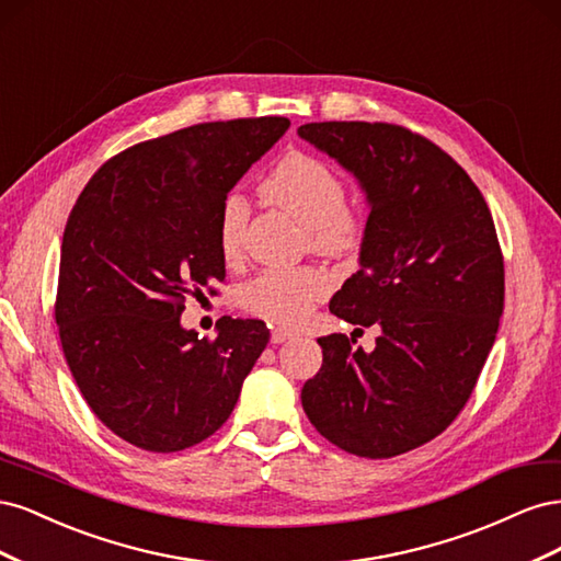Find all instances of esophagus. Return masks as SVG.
<instances>
[{"label":"esophagus","mask_w":561,"mask_h":561,"mask_svg":"<svg viewBox=\"0 0 561 561\" xmlns=\"http://www.w3.org/2000/svg\"><path fill=\"white\" fill-rule=\"evenodd\" d=\"M295 336H297L295 330L274 328V332H271V344H285V342H290V339H295Z\"/></svg>","instance_id":"1"}]
</instances>
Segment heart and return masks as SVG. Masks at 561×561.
I'll return each instance as SVG.
<instances>
[{
	"label": "heart",
	"instance_id": "obj_1",
	"mask_svg": "<svg viewBox=\"0 0 561 561\" xmlns=\"http://www.w3.org/2000/svg\"><path fill=\"white\" fill-rule=\"evenodd\" d=\"M264 194L309 229L311 245L320 252L344 254L360 241V219L346 208V186L334 168L304 151L287 154L264 182ZM248 206L239 194H229L219 210V252L225 260L241 254ZM330 290V278L320 268H264L241 287L243 309L293 325L307 318L313 304Z\"/></svg>",
	"mask_w": 561,
	"mask_h": 561
}]
</instances>
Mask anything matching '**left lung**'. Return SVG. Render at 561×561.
I'll return each mask as SVG.
<instances>
[{
    "instance_id": "1",
    "label": "left lung",
    "mask_w": 561,
    "mask_h": 561,
    "mask_svg": "<svg viewBox=\"0 0 561 561\" xmlns=\"http://www.w3.org/2000/svg\"><path fill=\"white\" fill-rule=\"evenodd\" d=\"M297 135L365 194L360 268L330 311L379 328L369 353L346 334L318 339L322 367L301 407L339 449L398 456L449 426L494 346L505 293L494 219L463 168L421 135L367 122L304 124Z\"/></svg>"
}]
</instances>
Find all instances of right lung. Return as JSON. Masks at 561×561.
Segmentation results:
<instances>
[{
  "mask_svg": "<svg viewBox=\"0 0 561 561\" xmlns=\"http://www.w3.org/2000/svg\"><path fill=\"white\" fill-rule=\"evenodd\" d=\"M290 122L175 130L110 159L83 186L60 248L56 322L89 407L126 443L182 451L231 416L268 330L225 316L215 342L184 330V295L225 280L219 210Z\"/></svg>",
  "mask_w": 561,
  "mask_h": 561,
  "instance_id": "right-lung-1",
  "label": "right lung"
}]
</instances>
